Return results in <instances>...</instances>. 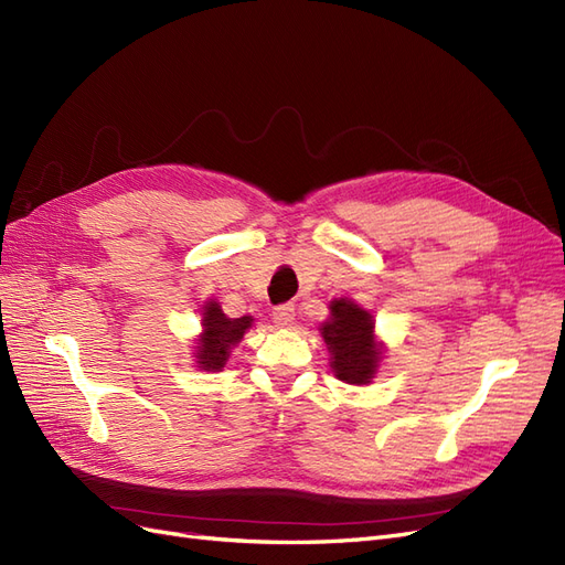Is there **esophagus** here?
Returning a JSON list of instances; mask_svg holds the SVG:
<instances>
[{
  "label": "esophagus",
  "mask_w": 565,
  "mask_h": 565,
  "mask_svg": "<svg viewBox=\"0 0 565 565\" xmlns=\"http://www.w3.org/2000/svg\"><path fill=\"white\" fill-rule=\"evenodd\" d=\"M273 320H276L278 328H289L295 322V306L292 303H280L273 309Z\"/></svg>",
  "instance_id": "34e87169"
}]
</instances>
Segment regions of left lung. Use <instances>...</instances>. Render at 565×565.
I'll list each match as a JSON object with an SVG mask.
<instances>
[{
  "mask_svg": "<svg viewBox=\"0 0 565 565\" xmlns=\"http://www.w3.org/2000/svg\"><path fill=\"white\" fill-rule=\"evenodd\" d=\"M330 311L332 318L320 324V334L332 353L334 374L347 384H367L382 358L372 316L349 299L332 301Z\"/></svg>",
  "mask_w": 565,
  "mask_h": 565,
  "instance_id": "8db88e82",
  "label": "left lung"
}]
</instances>
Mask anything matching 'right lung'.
Segmentation results:
<instances>
[{"instance_id":"obj_1","label":"right lung","mask_w":565,"mask_h":565,"mask_svg":"<svg viewBox=\"0 0 565 565\" xmlns=\"http://www.w3.org/2000/svg\"><path fill=\"white\" fill-rule=\"evenodd\" d=\"M204 334L198 347V363L202 370H221L228 361L231 347L243 339L245 330L252 328V318H226L216 301L204 306Z\"/></svg>"}]
</instances>
